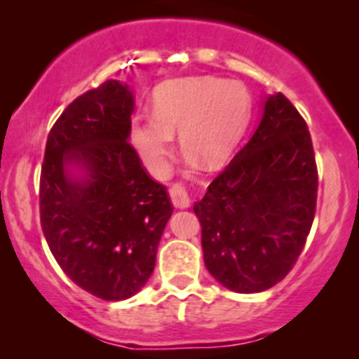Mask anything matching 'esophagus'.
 <instances>
[{
  "label": "esophagus",
  "mask_w": 359,
  "mask_h": 359,
  "mask_svg": "<svg viewBox=\"0 0 359 359\" xmlns=\"http://www.w3.org/2000/svg\"><path fill=\"white\" fill-rule=\"evenodd\" d=\"M168 194H170L172 204H174L177 209H187L189 205H191V197H189V194H187V191H185V187L182 184L172 185Z\"/></svg>",
  "instance_id": "34e87169"
}]
</instances>
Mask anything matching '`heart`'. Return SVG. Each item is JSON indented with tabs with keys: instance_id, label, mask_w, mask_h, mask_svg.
<instances>
[{
	"instance_id": "1",
	"label": "heart",
	"mask_w": 359,
	"mask_h": 359,
	"mask_svg": "<svg viewBox=\"0 0 359 359\" xmlns=\"http://www.w3.org/2000/svg\"><path fill=\"white\" fill-rule=\"evenodd\" d=\"M251 113L248 89L238 81L189 77L155 90L154 114H137L130 140L143 165L156 177L167 172L179 131L189 158L205 165L224 162L240 142Z\"/></svg>"
}]
</instances>
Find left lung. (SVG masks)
Instances as JSON below:
<instances>
[{"label": "left lung", "instance_id": "obj_1", "mask_svg": "<svg viewBox=\"0 0 359 359\" xmlns=\"http://www.w3.org/2000/svg\"><path fill=\"white\" fill-rule=\"evenodd\" d=\"M316 201L317 167L306 121L283 94H270L248 143L194 204L205 269L238 294L277 285L304 250Z\"/></svg>", "mask_w": 359, "mask_h": 359}]
</instances>
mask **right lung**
Instances as JSON below:
<instances>
[{"instance_id": "obj_1", "label": "right lung", "mask_w": 359, "mask_h": 359, "mask_svg": "<svg viewBox=\"0 0 359 359\" xmlns=\"http://www.w3.org/2000/svg\"><path fill=\"white\" fill-rule=\"evenodd\" d=\"M135 97L109 79L65 108L52 126L40 175V222L53 258L102 300L142 290L170 219L167 189L130 145Z\"/></svg>"}]
</instances>
